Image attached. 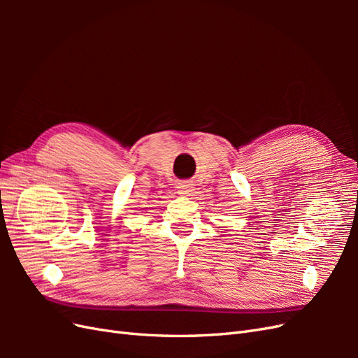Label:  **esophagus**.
<instances>
[{
	"instance_id": "1",
	"label": "esophagus",
	"mask_w": 358,
	"mask_h": 358,
	"mask_svg": "<svg viewBox=\"0 0 358 358\" xmlns=\"http://www.w3.org/2000/svg\"><path fill=\"white\" fill-rule=\"evenodd\" d=\"M194 183L191 180H182L178 183V192L179 194H185V196H191L194 192Z\"/></svg>"
}]
</instances>
